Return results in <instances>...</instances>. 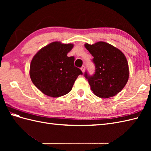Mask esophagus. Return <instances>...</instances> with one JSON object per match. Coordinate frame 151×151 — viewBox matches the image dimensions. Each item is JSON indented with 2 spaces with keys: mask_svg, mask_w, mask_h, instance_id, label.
<instances>
[{
  "mask_svg": "<svg viewBox=\"0 0 151 151\" xmlns=\"http://www.w3.org/2000/svg\"><path fill=\"white\" fill-rule=\"evenodd\" d=\"M81 70L82 71V73H84V70H85V67L83 65L81 68Z\"/></svg>",
  "mask_w": 151,
  "mask_h": 151,
  "instance_id": "34e87169",
  "label": "esophagus"
}]
</instances>
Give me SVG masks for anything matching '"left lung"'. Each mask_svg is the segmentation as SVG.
I'll list each match as a JSON object with an SVG mask.
<instances>
[{
    "label": "left lung",
    "instance_id": "8db88e82",
    "mask_svg": "<svg viewBox=\"0 0 151 151\" xmlns=\"http://www.w3.org/2000/svg\"><path fill=\"white\" fill-rule=\"evenodd\" d=\"M85 47L93 56L95 73L84 76L91 89L101 98H110L116 95L127 84L129 69L126 57L120 50L108 43L99 41L95 44L86 43Z\"/></svg>",
    "mask_w": 151,
    "mask_h": 151
}]
</instances>
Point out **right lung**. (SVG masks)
Segmentation results:
<instances>
[{"label":"right lung","mask_w":151,"mask_h":151,"mask_svg":"<svg viewBox=\"0 0 151 151\" xmlns=\"http://www.w3.org/2000/svg\"><path fill=\"white\" fill-rule=\"evenodd\" d=\"M73 46L55 41L40 49L32 60V82L45 95L59 97L67 94L78 75H82L74 65L75 57L67 56Z\"/></svg>","instance_id":"1"}]
</instances>
